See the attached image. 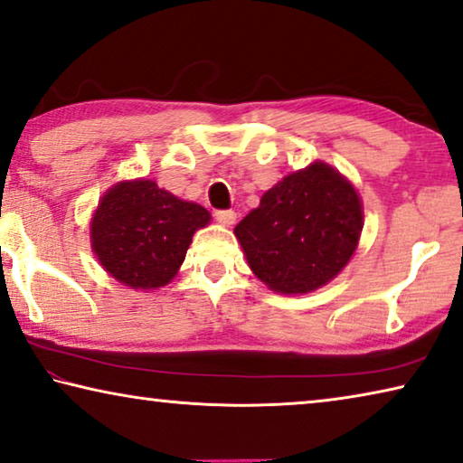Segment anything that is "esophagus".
Listing matches in <instances>:
<instances>
[{
    "instance_id": "1",
    "label": "esophagus",
    "mask_w": 463,
    "mask_h": 463,
    "mask_svg": "<svg viewBox=\"0 0 463 463\" xmlns=\"http://www.w3.org/2000/svg\"><path fill=\"white\" fill-rule=\"evenodd\" d=\"M215 219L222 225H233V223H236V211L219 209V211H215Z\"/></svg>"
}]
</instances>
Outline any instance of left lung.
<instances>
[{
  "label": "left lung",
  "mask_w": 463,
  "mask_h": 463,
  "mask_svg": "<svg viewBox=\"0 0 463 463\" xmlns=\"http://www.w3.org/2000/svg\"><path fill=\"white\" fill-rule=\"evenodd\" d=\"M363 230L353 184L322 162L289 174L236 225L250 269L279 293H307L346 267Z\"/></svg>",
  "instance_id": "8db88e82"
}]
</instances>
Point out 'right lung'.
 Wrapping results in <instances>:
<instances>
[{"instance_id": "add662e5", "label": "right lung", "mask_w": 463, "mask_h": 463, "mask_svg": "<svg viewBox=\"0 0 463 463\" xmlns=\"http://www.w3.org/2000/svg\"><path fill=\"white\" fill-rule=\"evenodd\" d=\"M209 211L180 201L151 180L120 182L102 196L92 219V250L117 281L133 289L170 283Z\"/></svg>"}]
</instances>
